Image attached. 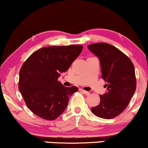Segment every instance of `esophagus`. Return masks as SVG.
<instances>
[{
    "label": "esophagus",
    "instance_id": "1",
    "mask_svg": "<svg viewBox=\"0 0 148 148\" xmlns=\"http://www.w3.org/2000/svg\"><path fill=\"white\" fill-rule=\"evenodd\" d=\"M79 90H80V91H81V92H83V94H86V95H89V94H90V92H88V91H85V90H83V89H81V88H80Z\"/></svg>",
    "mask_w": 148,
    "mask_h": 148
}]
</instances>
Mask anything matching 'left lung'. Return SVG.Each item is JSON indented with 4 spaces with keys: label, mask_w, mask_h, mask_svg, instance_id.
Returning a JSON list of instances; mask_svg holds the SVG:
<instances>
[{
    "label": "left lung",
    "mask_w": 148,
    "mask_h": 148,
    "mask_svg": "<svg viewBox=\"0 0 148 148\" xmlns=\"http://www.w3.org/2000/svg\"><path fill=\"white\" fill-rule=\"evenodd\" d=\"M99 58L102 79L107 82V92L100 95L99 106L92 108V112L102 119L119 116L127 108L136 88L134 67L125 54L114 46L98 42L88 46Z\"/></svg>",
    "instance_id": "left-lung-1"
}]
</instances>
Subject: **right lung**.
<instances>
[{
	"label": "right lung",
	"mask_w": 148,
	"mask_h": 148,
	"mask_svg": "<svg viewBox=\"0 0 148 148\" xmlns=\"http://www.w3.org/2000/svg\"><path fill=\"white\" fill-rule=\"evenodd\" d=\"M83 46L45 47L27 59L19 73L18 89L26 106L45 120H54L66 109L69 98L79 90L65 88L58 81L81 54Z\"/></svg>",
	"instance_id": "1"
}]
</instances>
